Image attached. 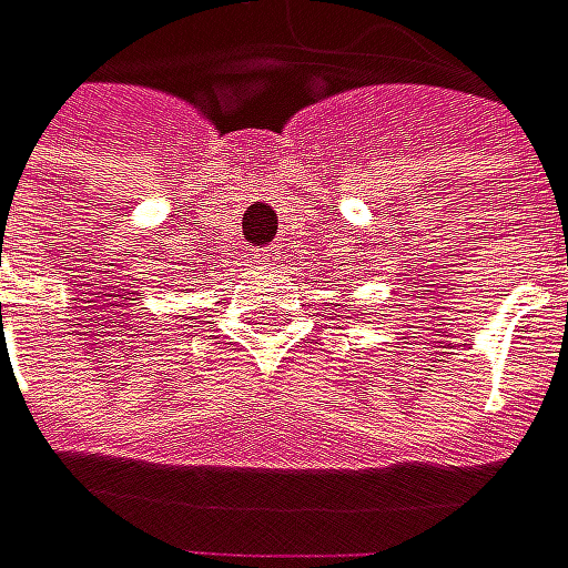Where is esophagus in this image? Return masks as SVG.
<instances>
[{
  "label": "esophagus",
  "mask_w": 568,
  "mask_h": 568,
  "mask_svg": "<svg viewBox=\"0 0 568 568\" xmlns=\"http://www.w3.org/2000/svg\"><path fill=\"white\" fill-rule=\"evenodd\" d=\"M277 262H281V248H277V245L258 252V264H277Z\"/></svg>",
  "instance_id": "obj_1"
}]
</instances>
